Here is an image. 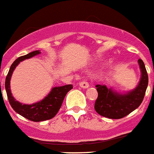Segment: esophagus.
Here are the masks:
<instances>
[{"label": "esophagus", "instance_id": "esophagus-1", "mask_svg": "<svg viewBox=\"0 0 154 154\" xmlns=\"http://www.w3.org/2000/svg\"><path fill=\"white\" fill-rule=\"evenodd\" d=\"M79 87L82 88H87V87H89V83H87V81H82L79 83Z\"/></svg>", "mask_w": 154, "mask_h": 154}]
</instances>
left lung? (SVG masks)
Listing matches in <instances>:
<instances>
[{"label":"left lung","instance_id":"1","mask_svg":"<svg viewBox=\"0 0 154 154\" xmlns=\"http://www.w3.org/2000/svg\"><path fill=\"white\" fill-rule=\"evenodd\" d=\"M141 79L137 86L130 91L121 94L107 88L105 85H96L98 98L94 110L102 116L112 119H122L136 110L142 103L148 86V74L143 61L138 60Z\"/></svg>","mask_w":154,"mask_h":154}]
</instances>
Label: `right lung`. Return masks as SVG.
<instances>
[{"label": "right lung", "mask_w": 154, "mask_h": 154, "mask_svg": "<svg viewBox=\"0 0 154 154\" xmlns=\"http://www.w3.org/2000/svg\"><path fill=\"white\" fill-rule=\"evenodd\" d=\"M40 54V51H32L25 56H20L17 58L11 65L10 69L5 79V90L8 99L11 106L13 110L20 115L24 117L25 119L33 122H42L48 120L56 116L59 110L62 106L63 101L66 94L69 91L73 88L71 84L64 85L62 87H53L48 95L40 102L33 103L31 105L23 104L17 101L12 95L10 90V79L13 71L20 62L23 60L32 58L33 56Z\"/></svg>", "instance_id": "1"}]
</instances>
